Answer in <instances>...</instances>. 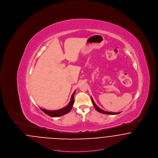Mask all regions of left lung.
<instances>
[{
    "label": "left lung",
    "mask_w": 158,
    "mask_h": 158,
    "mask_svg": "<svg viewBox=\"0 0 158 158\" xmlns=\"http://www.w3.org/2000/svg\"><path fill=\"white\" fill-rule=\"evenodd\" d=\"M91 100H92V103H93V105H94V106L95 108L97 110V111L99 112V113H102V114H111V115H115V114H120V113H111V112H107V111H104V110H101L100 108H99L98 106L95 104V103L94 102V100H93V99H92V97H91Z\"/></svg>",
    "instance_id": "8db88e82"
}]
</instances>
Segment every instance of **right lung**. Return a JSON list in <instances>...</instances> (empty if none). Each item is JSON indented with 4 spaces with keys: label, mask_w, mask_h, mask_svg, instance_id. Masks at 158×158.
<instances>
[{
    "label": "right lung",
    "mask_w": 158,
    "mask_h": 158,
    "mask_svg": "<svg viewBox=\"0 0 158 158\" xmlns=\"http://www.w3.org/2000/svg\"><path fill=\"white\" fill-rule=\"evenodd\" d=\"M75 94V90L71 97L70 101L69 102V104L61 109L58 110H55V111H49V110H47L41 108H41V111H43L45 114H47L48 115H49L50 117H60V116H62L63 115H65L67 113H69L72 108V106H73V103H74Z\"/></svg>",
    "instance_id": "add662e5"
}]
</instances>
